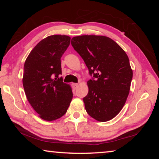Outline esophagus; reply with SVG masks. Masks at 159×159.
<instances>
[{
    "label": "esophagus",
    "instance_id": "34e87169",
    "mask_svg": "<svg viewBox=\"0 0 159 159\" xmlns=\"http://www.w3.org/2000/svg\"><path fill=\"white\" fill-rule=\"evenodd\" d=\"M78 87H79L78 83H72V88H73L74 90H76Z\"/></svg>",
    "mask_w": 159,
    "mask_h": 159
}]
</instances>
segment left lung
I'll use <instances>...</instances> for the list:
<instances>
[{
	"label": "left lung",
	"mask_w": 159,
	"mask_h": 159,
	"mask_svg": "<svg viewBox=\"0 0 159 159\" xmlns=\"http://www.w3.org/2000/svg\"><path fill=\"white\" fill-rule=\"evenodd\" d=\"M71 43L93 76L83 98L86 111L98 121H108L120 111L129 95L133 70L127 54L104 36H76Z\"/></svg>",
	"instance_id": "1"
}]
</instances>
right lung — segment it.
I'll list each match as a JSON object with an SVG mask.
<instances>
[{"label": "right lung", "mask_w": 159, "mask_h": 159, "mask_svg": "<svg viewBox=\"0 0 159 159\" xmlns=\"http://www.w3.org/2000/svg\"><path fill=\"white\" fill-rule=\"evenodd\" d=\"M66 35H52L31 51L24 66L23 86L26 98L42 119L52 121L66 114L73 93L63 82L61 57L70 44Z\"/></svg>", "instance_id": "1"}]
</instances>
